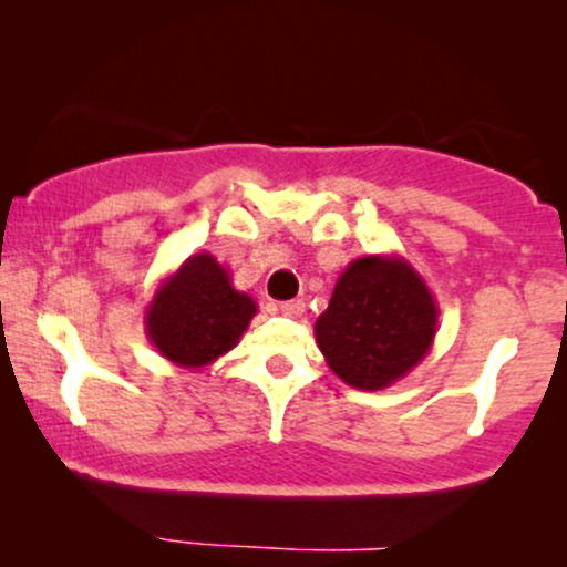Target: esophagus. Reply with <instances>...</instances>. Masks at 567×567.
<instances>
[{
    "label": "esophagus",
    "mask_w": 567,
    "mask_h": 567,
    "mask_svg": "<svg viewBox=\"0 0 567 567\" xmlns=\"http://www.w3.org/2000/svg\"><path fill=\"white\" fill-rule=\"evenodd\" d=\"M278 309H281V315H286V317H301V315H305V301H301V299L281 301Z\"/></svg>",
    "instance_id": "esophagus-1"
}]
</instances>
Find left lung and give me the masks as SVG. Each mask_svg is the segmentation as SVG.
Returning <instances> with one entry per match:
<instances>
[{"label": "left lung", "mask_w": 567, "mask_h": 567, "mask_svg": "<svg viewBox=\"0 0 567 567\" xmlns=\"http://www.w3.org/2000/svg\"><path fill=\"white\" fill-rule=\"evenodd\" d=\"M436 330L439 305L429 284L394 252L348 262L315 322L332 374L367 392L408 377L429 355Z\"/></svg>", "instance_id": "1"}]
</instances>
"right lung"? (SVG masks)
I'll use <instances>...</instances> for the list:
<instances>
[{"instance_id": "1", "label": "right lung", "mask_w": 567, "mask_h": 567, "mask_svg": "<svg viewBox=\"0 0 567 567\" xmlns=\"http://www.w3.org/2000/svg\"><path fill=\"white\" fill-rule=\"evenodd\" d=\"M255 312V299L231 286L229 270L212 252H196L154 289L144 332L162 359L196 371L229 353Z\"/></svg>"}]
</instances>
